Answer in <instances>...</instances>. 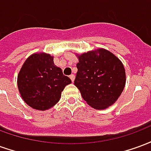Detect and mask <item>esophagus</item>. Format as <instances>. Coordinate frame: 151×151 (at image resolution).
Masks as SVG:
<instances>
[{
  "mask_svg": "<svg viewBox=\"0 0 151 151\" xmlns=\"http://www.w3.org/2000/svg\"><path fill=\"white\" fill-rule=\"evenodd\" d=\"M69 78H70V79H71V81L73 82V81H74V78H75V75H74V74H71V75L69 76Z\"/></svg>",
  "mask_w": 151,
  "mask_h": 151,
  "instance_id": "1",
  "label": "esophagus"
}]
</instances>
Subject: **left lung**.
I'll return each mask as SVG.
<instances>
[{"mask_svg":"<svg viewBox=\"0 0 151 151\" xmlns=\"http://www.w3.org/2000/svg\"><path fill=\"white\" fill-rule=\"evenodd\" d=\"M74 85L91 107L102 110L116 101L123 91L126 78L123 64L104 48L78 56Z\"/></svg>","mask_w":151,"mask_h":151,"instance_id":"obj_1","label":"left lung"}]
</instances>
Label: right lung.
<instances>
[{"mask_svg": "<svg viewBox=\"0 0 151 151\" xmlns=\"http://www.w3.org/2000/svg\"><path fill=\"white\" fill-rule=\"evenodd\" d=\"M71 80L54 65L53 57L47 53H35L28 57L18 75L21 97L36 110L49 109L60 99L61 92Z\"/></svg>", "mask_w": 151, "mask_h": 151, "instance_id": "right-lung-1", "label": "right lung"}]
</instances>
